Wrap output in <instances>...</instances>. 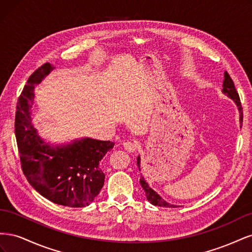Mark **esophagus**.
I'll return each instance as SVG.
<instances>
[{
  "mask_svg": "<svg viewBox=\"0 0 252 252\" xmlns=\"http://www.w3.org/2000/svg\"><path fill=\"white\" fill-rule=\"evenodd\" d=\"M123 146L124 148L129 151V152H133L136 150V148H138V143L135 142H125L123 143Z\"/></svg>",
  "mask_w": 252,
  "mask_h": 252,
  "instance_id": "1",
  "label": "esophagus"
}]
</instances>
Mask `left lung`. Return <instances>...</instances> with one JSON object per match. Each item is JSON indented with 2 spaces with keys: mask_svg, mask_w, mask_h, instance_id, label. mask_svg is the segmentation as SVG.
Instances as JSON below:
<instances>
[{
  "mask_svg": "<svg viewBox=\"0 0 252 252\" xmlns=\"http://www.w3.org/2000/svg\"><path fill=\"white\" fill-rule=\"evenodd\" d=\"M222 93L224 94H226L228 97H230L231 100H233V102L238 106V109L240 112V124L242 127V123H243V108H242V105H241V101H240V96L238 91H236L235 87H234V84L233 81L231 80L230 75L228 74L227 71L224 72V81H223V89H222ZM136 164H138L139 167V170L141 171V158L140 156L136 158ZM140 183H141V186L143 187L145 194H146L147 200L155 206H159V207H167V208H175V207H179L177 205H173L170 204L168 202H166L163 197L158 194V192H156L154 189L150 188L148 183L145 181L144 177L141 175V179H140Z\"/></svg>",
  "mask_w": 252,
  "mask_h": 252,
  "instance_id": "obj_1",
  "label": "left lung"
}]
</instances>
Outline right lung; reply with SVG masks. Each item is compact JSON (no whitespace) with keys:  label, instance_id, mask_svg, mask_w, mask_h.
Returning a JSON list of instances; mask_svg holds the SVG:
<instances>
[{"label":"right lung","instance_id":"obj_1","mask_svg":"<svg viewBox=\"0 0 252 252\" xmlns=\"http://www.w3.org/2000/svg\"><path fill=\"white\" fill-rule=\"evenodd\" d=\"M53 69L49 63L37 68L19 97L14 132L22 170L29 184L47 200L67 207H85L104 185L100 161L114 143L83 138L52 145L41 138L32 122L33 90Z\"/></svg>","mask_w":252,"mask_h":252}]
</instances>
